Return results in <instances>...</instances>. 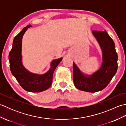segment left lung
<instances>
[{
    "mask_svg": "<svg viewBox=\"0 0 126 126\" xmlns=\"http://www.w3.org/2000/svg\"><path fill=\"white\" fill-rule=\"evenodd\" d=\"M102 52V63L99 70L91 75H84L73 63V81L76 88L95 93L107 86L117 70V55L113 40L105 30L92 31Z\"/></svg>",
    "mask_w": 126,
    "mask_h": 126,
    "instance_id": "1",
    "label": "left lung"
}]
</instances>
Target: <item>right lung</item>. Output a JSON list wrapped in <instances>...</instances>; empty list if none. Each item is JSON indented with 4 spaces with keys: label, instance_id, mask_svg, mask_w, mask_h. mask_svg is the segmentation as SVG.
<instances>
[{
    "label": "right lung",
    "instance_id": "1",
    "mask_svg": "<svg viewBox=\"0 0 126 126\" xmlns=\"http://www.w3.org/2000/svg\"><path fill=\"white\" fill-rule=\"evenodd\" d=\"M31 26V25L26 26L15 37L9 59L11 71L20 86L28 92L38 93L47 89L51 85L53 73L62 60V57L53 60L50 69L44 74H33L26 69L22 61V38L26 31Z\"/></svg>",
    "mask_w": 126,
    "mask_h": 126
}]
</instances>
